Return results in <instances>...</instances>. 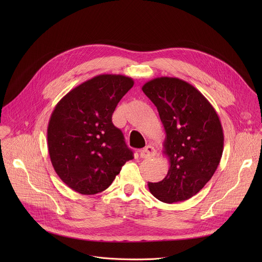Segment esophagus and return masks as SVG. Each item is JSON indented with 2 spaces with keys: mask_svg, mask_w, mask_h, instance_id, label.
<instances>
[{
  "mask_svg": "<svg viewBox=\"0 0 262 262\" xmlns=\"http://www.w3.org/2000/svg\"><path fill=\"white\" fill-rule=\"evenodd\" d=\"M140 152V157L143 158V159H150V158H154L157 154L156 149L154 146L151 145H148L147 147H145L144 149H142V150L139 151Z\"/></svg>",
  "mask_w": 262,
  "mask_h": 262,
  "instance_id": "obj_1",
  "label": "esophagus"
}]
</instances>
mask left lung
I'll return each mask as SVG.
<instances>
[{
  "instance_id": "8db88e82",
  "label": "left lung",
  "mask_w": 262,
  "mask_h": 262,
  "mask_svg": "<svg viewBox=\"0 0 262 262\" xmlns=\"http://www.w3.org/2000/svg\"><path fill=\"white\" fill-rule=\"evenodd\" d=\"M142 90L159 111L166 132L163 152L170 164L162 181L148 182L149 191L165 203L188 200L220 164L224 134L217 113L199 90L177 78H156Z\"/></svg>"
}]
</instances>
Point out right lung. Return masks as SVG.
I'll use <instances>...</instances> for the list:
<instances>
[{
    "mask_svg": "<svg viewBox=\"0 0 262 262\" xmlns=\"http://www.w3.org/2000/svg\"><path fill=\"white\" fill-rule=\"evenodd\" d=\"M134 80L99 74L69 91L56 104L48 126L52 165L60 179L82 195L107 189L134 159L112 115Z\"/></svg>",
    "mask_w": 262,
    "mask_h": 262,
    "instance_id": "1",
    "label": "right lung"
}]
</instances>
